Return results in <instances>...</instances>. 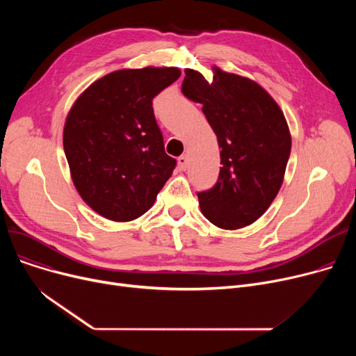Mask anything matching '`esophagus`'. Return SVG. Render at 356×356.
<instances>
[{"label": "esophagus", "mask_w": 356, "mask_h": 356, "mask_svg": "<svg viewBox=\"0 0 356 356\" xmlns=\"http://www.w3.org/2000/svg\"><path fill=\"white\" fill-rule=\"evenodd\" d=\"M177 163H179L180 170H186V168H188V164H189V159H188V156L183 154L177 159Z\"/></svg>", "instance_id": "esophagus-1"}]
</instances>
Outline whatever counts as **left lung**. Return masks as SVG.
Segmentation results:
<instances>
[{
    "mask_svg": "<svg viewBox=\"0 0 356 356\" xmlns=\"http://www.w3.org/2000/svg\"><path fill=\"white\" fill-rule=\"evenodd\" d=\"M181 92L202 104L220 148L215 186L197 192L202 213L222 229L255 222L284 179L291 137L283 111L266 89L248 78L213 67V81L186 69Z\"/></svg>",
    "mask_w": 356,
    "mask_h": 356,
    "instance_id": "obj_1",
    "label": "left lung"
}]
</instances>
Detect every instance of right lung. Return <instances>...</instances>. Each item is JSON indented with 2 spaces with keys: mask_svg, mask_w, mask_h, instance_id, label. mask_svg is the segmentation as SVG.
Returning <instances> with one entry per match:
<instances>
[{
  "mask_svg": "<svg viewBox=\"0 0 356 356\" xmlns=\"http://www.w3.org/2000/svg\"><path fill=\"white\" fill-rule=\"evenodd\" d=\"M179 78L177 67L115 70L73 104L65 154L74 188L104 218L137 219L170 179L176 160L165 154L153 98Z\"/></svg>",
  "mask_w": 356,
  "mask_h": 356,
  "instance_id": "1",
  "label": "right lung"
}]
</instances>
